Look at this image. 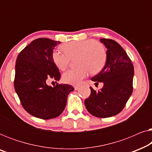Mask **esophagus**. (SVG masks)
<instances>
[{"label":"esophagus","instance_id":"obj_1","mask_svg":"<svg viewBox=\"0 0 152 152\" xmlns=\"http://www.w3.org/2000/svg\"><path fill=\"white\" fill-rule=\"evenodd\" d=\"M74 88H75V90H78V89L80 88V86H75L74 87Z\"/></svg>","mask_w":152,"mask_h":152}]
</instances>
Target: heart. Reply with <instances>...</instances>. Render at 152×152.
Wrapping results in <instances>:
<instances>
[{
  "label": "heart",
  "instance_id": "obj_1",
  "mask_svg": "<svg viewBox=\"0 0 152 152\" xmlns=\"http://www.w3.org/2000/svg\"><path fill=\"white\" fill-rule=\"evenodd\" d=\"M64 52L53 51L52 59L55 65L61 70L68 68L72 59L77 57L78 67L68 70L63 75L65 83L79 85L82 81L91 74H97L103 69L107 61L105 47L95 39L72 41L61 45Z\"/></svg>",
  "mask_w": 152,
  "mask_h": 152
}]
</instances>
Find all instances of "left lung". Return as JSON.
Here are the masks:
<instances>
[{
	"label": "left lung",
	"mask_w": 152,
	"mask_h": 152,
	"mask_svg": "<svg viewBox=\"0 0 152 152\" xmlns=\"http://www.w3.org/2000/svg\"><path fill=\"white\" fill-rule=\"evenodd\" d=\"M107 48V61L102 70L91 80L102 82L99 91L91 88L85 99L86 109L97 118L111 117L120 113L133 92L134 68L132 60L121 45L109 39H100Z\"/></svg>",
	"instance_id": "obj_1"
}]
</instances>
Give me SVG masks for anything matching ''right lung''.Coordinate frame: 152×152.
Listing matches in <instances>:
<instances>
[{
    "label": "right lung",
    "mask_w": 152,
    "mask_h": 152,
    "mask_svg": "<svg viewBox=\"0 0 152 152\" xmlns=\"http://www.w3.org/2000/svg\"><path fill=\"white\" fill-rule=\"evenodd\" d=\"M59 43L47 38L35 39L22 50L16 61L14 84L22 107L43 120L59 116L65 109L68 94L74 90L71 85L47 84L50 79L61 78L52 59L53 50Z\"/></svg>",
    "instance_id": "right-lung-1"
}]
</instances>
